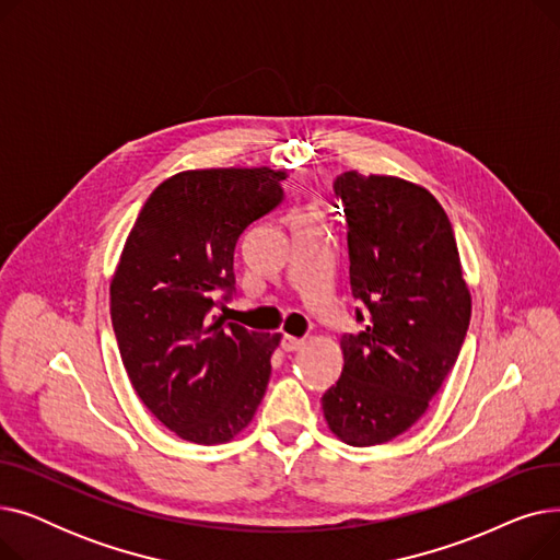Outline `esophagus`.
<instances>
[{
	"label": "esophagus",
	"mask_w": 560,
	"mask_h": 560,
	"mask_svg": "<svg viewBox=\"0 0 560 560\" xmlns=\"http://www.w3.org/2000/svg\"><path fill=\"white\" fill-rule=\"evenodd\" d=\"M304 345H306V340L295 338V336H283V340H281V347L285 351H300V349H304Z\"/></svg>",
	"instance_id": "obj_1"
}]
</instances>
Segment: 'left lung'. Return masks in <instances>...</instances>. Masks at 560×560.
<instances>
[{
	"mask_svg": "<svg viewBox=\"0 0 560 560\" xmlns=\"http://www.w3.org/2000/svg\"><path fill=\"white\" fill-rule=\"evenodd\" d=\"M345 260L357 322L340 338L342 374L325 395L329 429L347 445L388 443L413 427L463 347L472 300L454 229L438 199L397 176L342 172Z\"/></svg>",
	"mask_w": 560,
	"mask_h": 560,
	"instance_id": "1",
	"label": "left lung"
}]
</instances>
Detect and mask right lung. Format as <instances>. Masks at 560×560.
<instances>
[{"label": "right lung", "instance_id": "right-lung-1", "mask_svg": "<svg viewBox=\"0 0 560 560\" xmlns=\"http://www.w3.org/2000/svg\"><path fill=\"white\" fill-rule=\"evenodd\" d=\"M285 172L213 167L163 182L125 243L110 319L131 386L188 443L218 445L254 418L281 336L218 315L235 292L243 231L283 201Z\"/></svg>", "mask_w": 560, "mask_h": 560}]
</instances>
